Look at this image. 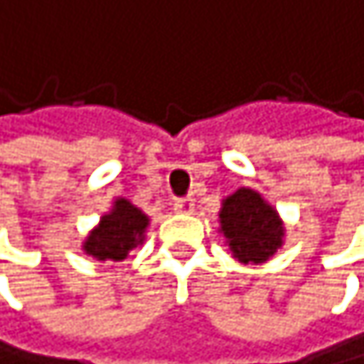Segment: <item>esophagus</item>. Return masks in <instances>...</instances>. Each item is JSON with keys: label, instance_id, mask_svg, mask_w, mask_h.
<instances>
[{"label": "esophagus", "instance_id": "obj_1", "mask_svg": "<svg viewBox=\"0 0 364 364\" xmlns=\"http://www.w3.org/2000/svg\"><path fill=\"white\" fill-rule=\"evenodd\" d=\"M194 210V200L190 196H181V198H174V212L176 214H190Z\"/></svg>", "mask_w": 364, "mask_h": 364}]
</instances>
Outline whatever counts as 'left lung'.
I'll return each instance as SVG.
<instances>
[{
  "label": "left lung",
  "instance_id": "obj_1",
  "mask_svg": "<svg viewBox=\"0 0 364 364\" xmlns=\"http://www.w3.org/2000/svg\"><path fill=\"white\" fill-rule=\"evenodd\" d=\"M218 232L243 265H261L285 243V223L276 208L252 188H238L218 210Z\"/></svg>",
  "mask_w": 364,
  "mask_h": 364
}]
</instances>
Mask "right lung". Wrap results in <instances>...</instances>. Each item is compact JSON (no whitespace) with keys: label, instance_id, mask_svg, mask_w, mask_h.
Instances as JSON below:
<instances>
[{"label":"right lung","instance_id":"add662e5","mask_svg":"<svg viewBox=\"0 0 364 364\" xmlns=\"http://www.w3.org/2000/svg\"><path fill=\"white\" fill-rule=\"evenodd\" d=\"M150 216L136 208L132 200L117 196L112 208L99 218V223L88 232L81 250L99 263H121L128 254L143 245Z\"/></svg>","mask_w":364,"mask_h":364}]
</instances>
